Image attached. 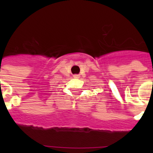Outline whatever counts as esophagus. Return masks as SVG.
<instances>
[{"mask_svg":"<svg viewBox=\"0 0 153 153\" xmlns=\"http://www.w3.org/2000/svg\"><path fill=\"white\" fill-rule=\"evenodd\" d=\"M74 78H79V75H78V74H74Z\"/></svg>","mask_w":153,"mask_h":153,"instance_id":"obj_1","label":"esophagus"}]
</instances>
